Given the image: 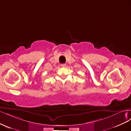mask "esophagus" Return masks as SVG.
I'll return each instance as SVG.
<instances>
[{"instance_id":"esophagus-1","label":"esophagus","mask_w":131,"mask_h":131,"mask_svg":"<svg viewBox=\"0 0 131 131\" xmlns=\"http://www.w3.org/2000/svg\"><path fill=\"white\" fill-rule=\"evenodd\" d=\"M61 66L62 67H65L66 66V64H64H64H61Z\"/></svg>"}]
</instances>
